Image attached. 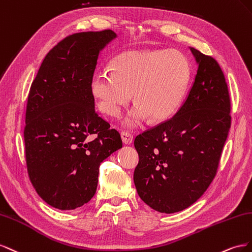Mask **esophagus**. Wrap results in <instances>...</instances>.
<instances>
[{
	"label": "esophagus",
	"mask_w": 252,
	"mask_h": 252,
	"mask_svg": "<svg viewBox=\"0 0 252 252\" xmlns=\"http://www.w3.org/2000/svg\"><path fill=\"white\" fill-rule=\"evenodd\" d=\"M121 139H122V141H124V143H126V145H130V143L133 142V135L131 133H127V132H122Z\"/></svg>",
	"instance_id": "esophagus-1"
}]
</instances>
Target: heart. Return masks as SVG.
Returning <instances> with one entry per match:
<instances>
[{"label": "heart", "instance_id": "b5f03b06", "mask_svg": "<svg viewBox=\"0 0 252 252\" xmlns=\"http://www.w3.org/2000/svg\"><path fill=\"white\" fill-rule=\"evenodd\" d=\"M112 71L98 70L92 79V92L99 109L118 117L130 102L135 105L124 124L138 126L148 116L153 121L166 120L178 109L191 77L187 57L175 49L132 50L112 61Z\"/></svg>", "mask_w": 252, "mask_h": 252}]
</instances>
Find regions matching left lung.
<instances>
[{"label":"left lung","instance_id":"8db88e82","mask_svg":"<svg viewBox=\"0 0 252 252\" xmlns=\"http://www.w3.org/2000/svg\"><path fill=\"white\" fill-rule=\"evenodd\" d=\"M198 64L186 101L173 117L136 136L138 195L152 209L174 213L203 195L219 169L231 126V100L218 61L191 47Z\"/></svg>","mask_w":252,"mask_h":252}]
</instances>
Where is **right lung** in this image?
<instances>
[{"label":"right lung","instance_id":"add662e5","mask_svg":"<svg viewBox=\"0 0 252 252\" xmlns=\"http://www.w3.org/2000/svg\"><path fill=\"white\" fill-rule=\"evenodd\" d=\"M110 30L69 34L45 56L27 98L28 176L39 196L74 210L95 195L99 166L122 147L120 134L95 111L92 79Z\"/></svg>","mask_w":252,"mask_h":252}]
</instances>
